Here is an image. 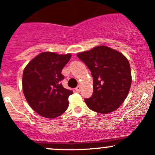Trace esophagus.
<instances>
[{
  "mask_svg": "<svg viewBox=\"0 0 155 155\" xmlns=\"http://www.w3.org/2000/svg\"><path fill=\"white\" fill-rule=\"evenodd\" d=\"M81 87L80 85H78V86L76 88H75V91H76L78 93H79L81 91Z\"/></svg>",
  "mask_w": 155,
  "mask_h": 155,
  "instance_id": "34e87169",
  "label": "esophagus"
}]
</instances>
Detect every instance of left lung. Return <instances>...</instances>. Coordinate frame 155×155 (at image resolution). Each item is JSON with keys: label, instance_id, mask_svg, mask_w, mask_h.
Wrapping results in <instances>:
<instances>
[{"label": "left lung", "instance_id": "1", "mask_svg": "<svg viewBox=\"0 0 155 155\" xmlns=\"http://www.w3.org/2000/svg\"><path fill=\"white\" fill-rule=\"evenodd\" d=\"M77 56L89 68L94 79L92 97L84 100L87 107L103 114L117 110L132 84L130 64L126 56L106 45L94 47Z\"/></svg>", "mask_w": 155, "mask_h": 155}]
</instances>
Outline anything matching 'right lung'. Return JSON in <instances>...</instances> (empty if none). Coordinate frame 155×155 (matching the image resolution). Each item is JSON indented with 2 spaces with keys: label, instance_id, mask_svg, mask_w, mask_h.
<instances>
[{
  "label": "right lung",
  "instance_id": "right-lung-1",
  "mask_svg": "<svg viewBox=\"0 0 155 155\" xmlns=\"http://www.w3.org/2000/svg\"><path fill=\"white\" fill-rule=\"evenodd\" d=\"M70 53L59 54L44 51L32 58L23 73V91L31 108L41 116L54 119L68 107V97L73 94L60 84L61 71L70 60Z\"/></svg>",
  "mask_w": 155,
  "mask_h": 155
}]
</instances>
